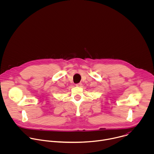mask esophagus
<instances>
[{
  "label": "esophagus",
  "mask_w": 154,
  "mask_h": 154,
  "mask_svg": "<svg viewBox=\"0 0 154 154\" xmlns=\"http://www.w3.org/2000/svg\"><path fill=\"white\" fill-rule=\"evenodd\" d=\"M82 85V83H77L76 84V86H81Z\"/></svg>",
  "instance_id": "34e87169"
}]
</instances>
